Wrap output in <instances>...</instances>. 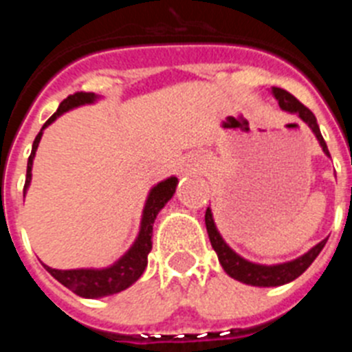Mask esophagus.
<instances>
[{
    "label": "esophagus",
    "mask_w": 352,
    "mask_h": 352,
    "mask_svg": "<svg viewBox=\"0 0 352 352\" xmlns=\"http://www.w3.org/2000/svg\"><path fill=\"white\" fill-rule=\"evenodd\" d=\"M190 170H195V169H190Z\"/></svg>",
    "instance_id": "34e87169"
}]
</instances>
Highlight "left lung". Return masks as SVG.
Returning a JSON list of instances; mask_svg holds the SVG:
<instances>
[{
    "label": "left lung",
    "instance_id": "obj_1",
    "mask_svg": "<svg viewBox=\"0 0 352 352\" xmlns=\"http://www.w3.org/2000/svg\"><path fill=\"white\" fill-rule=\"evenodd\" d=\"M273 95H275V98L278 100V105H280L284 111L300 114L301 120H303L305 123L312 129V132L316 133L317 141L322 146V151H324L326 155H329L328 146H326L324 139H322L321 130H319V125H317V120L316 116H314L312 111H310L309 107H305V105L298 100L296 96H292L291 93L285 91V89L273 88ZM204 222H206L211 247L217 252L220 264H222V268L226 270L227 275L236 278V280L243 282V284L256 285V287H275V285H284L287 284V282H292L294 278H298L305 270L309 268L314 261H316V257L319 256V252H321L322 247L326 245V239H322L321 243L316 245L312 250H309L305 256L298 257V259L291 261V263L276 264V266H261V264H254L241 259L238 254H234L231 248L227 247L226 241L222 239V236L217 231V227H214L210 208H208L206 214H204Z\"/></svg>",
    "mask_w": 352,
    "mask_h": 352
}]
</instances>
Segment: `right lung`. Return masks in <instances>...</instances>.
<instances>
[{
  "instance_id": "right-lung-1",
  "label": "right lung",
  "mask_w": 352,
  "mask_h": 352,
  "mask_svg": "<svg viewBox=\"0 0 352 352\" xmlns=\"http://www.w3.org/2000/svg\"><path fill=\"white\" fill-rule=\"evenodd\" d=\"M95 100V93L77 91L74 95H68L63 102L60 104L58 111L43 123L42 130L47 125H51L56 118L63 114L65 111L72 107L82 104H91ZM42 130L33 141V149L28 158V170H26V183H24V192H26L28 185L31 182V166H33V158H35V151L38 148V142L42 139ZM176 183L178 179L169 178L166 182L158 183L153 190L149 192V197L146 201L144 211H142V222L141 231H139L138 239L133 247L126 252L125 256L121 257L116 264H113L111 268L105 270H52L45 266L49 273L54 276L56 280L61 282L65 287L70 289L72 292H76L77 296L82 298H102L109 296V294H116L120 291H125L129 285L138 280L142 272L146 270L148 264V254L153 247L151 236H153V222L157 219L158 211L166 206V203L173 197L174 190H176Z\"/></svg>"
}]
</instances>
